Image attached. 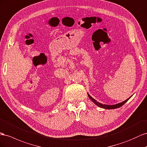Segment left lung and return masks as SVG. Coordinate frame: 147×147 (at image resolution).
<instances>
[{
  "label": "left lung",
  "mask_w": 147,
  "mask_h": 147,
  "mask_svg": "<svg viewBox=\"0 0 147 147\" xmlns=\"http://www.w3.org/2000/svg\"><path fill=\"white\" fill-rule=\"evenodd\" d=\"M88 97L90 98V99L91 100H92L95 105H96V106L100 107V108H103V109H116V108H120V107H121L123 105H124L125 103L129 99L131 98V96H130V98H129L128 99H127L126 100L122 101L121 102H119V103H117V104H116V105H102L101 104V103L98 102L96 100H95L94 98H93L92 96H90V95L88 93Z\"/></svg>",
  "instance_id": "8db88e82"
}]
</instances>
